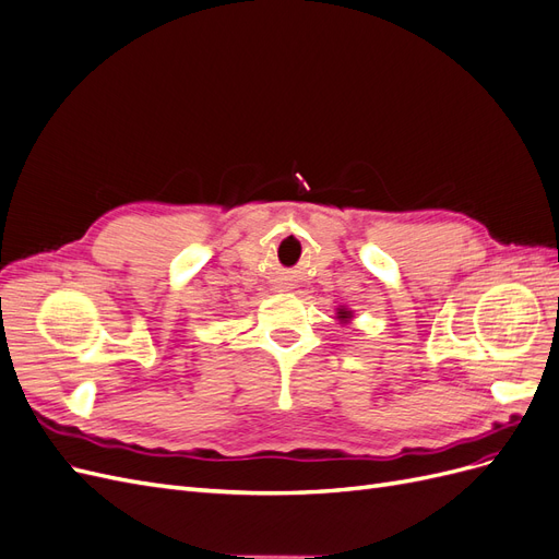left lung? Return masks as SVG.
Wrapping results in <instances>:
<instances>
[{"label":"left lung","instance_id":"8db88e82","mask_svg":"<svg viewBox=\"0 0 559 559\" xmlns=\"http://www.w3.org/2000/svg\"><path fill=\"white\" fill-rule=\"evenodd\" d=\"M337 319H341V321H349V319H352V312H349L347 308H341V310H337Z\"/></svg>","mask_w":559,"mask_h":559}]
</instances>
